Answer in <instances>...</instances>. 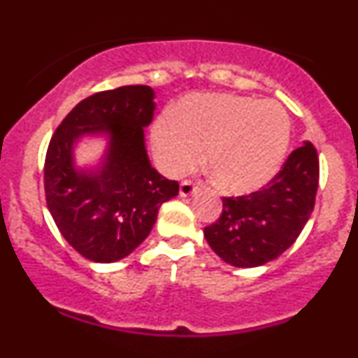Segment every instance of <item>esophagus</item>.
Returning a JSON list of instances; mask_svg holds the SVG:
<instances>
[{
  "instance_id": "1",
  "label": "esophagus",
  "mask_w": 358,
  "mask_h": 358,
  "mask_svg": "<svg viewBox=\"0 0 358 358\" xmlns=\"http://www.w3.org/2000/svg\"><path fill=\"white\" fill-rule=\"evenodd\" d=\"M196 193V187L192 182H182L180 185V196H192Z\"/></svg>"
}]
</instances>
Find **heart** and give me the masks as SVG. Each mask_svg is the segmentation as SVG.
Instances as JSON below:
<instances>
[{
	"mask_svg": "<svg viewBox=\"0 0 358 358\" xmlns=\"http://www.w3.org/2000/svg\"><path fill=\"white\" fill-rule=\"evenodd\" d=\"M291 124L278 102H259L234 94H193L163 114L151 127L158 166L182 176L202 162L219 187L248 195L278 175L289 146Z\"/></svg>",
	"mask_w": 358,
	"mask_h": 358,
	"instance_id": "b5f03b06",
	"label": "heart"
}]
</instances>
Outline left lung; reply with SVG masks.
Returning a JSON list of instances; mask_svg holds the SVG:
<instances>
[{"label":"left lung","instance_id":"left-lung-1","mask_svg":"<svg viewBox=\"0 0 358 358\" xmlns=\"http://www.w3.org/2000/svg\"><path fill=\"white\" fill-rule=\"evenodd\" d=\"M318 178V155L310 141H303L268 187L222 199V215L203 231L208 245L236 268H257L279 257L313 212Z\"/></svg>","mask_w":358,"mask_h":358}]
</instances>
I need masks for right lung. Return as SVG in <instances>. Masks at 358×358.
<instances>
[{
  "label": "right lung",
  "instance_id": "right-lung-1",
  "mask_svg": "<svg viewBox=\"0 0 358 358\" xmlns=\"http://www.w3.org/2000/svg\"><path fill=\"white\" fill-rule=\"evenodd\" d=\"M155 92L124 85L80 101L57 127L45 158L47 207L64 239L80 256L109 264L129 256L150 236L158 210L178 195V183L151 166L145 127ZM96 138L105 150L79 166L76 148Z\"/></svg>",
  "mask_w": 358,
  "mask_h": 358
}]
</instances>
